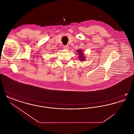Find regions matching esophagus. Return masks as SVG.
Listing matches in <instances>:
<instances>
[{
	"instance_id": "34e87169",
	"label": "esophagus",
	"mask_w": 134,
	"mask_h": 134,
	"mask_svg": "<svg viewBox=\"0 0 134 134\" xmlns=\"http://www.w3.org/2000/svg\"><path fill=\"white\" fill-rule=\"evenodd\" d=\"M64 49H65V50H69V46H67V45H66V46H64Z\"/></svg>"
}]
</instances>
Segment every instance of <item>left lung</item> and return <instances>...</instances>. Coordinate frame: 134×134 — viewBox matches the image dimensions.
<instances>
[{
    "label": "left lung",
    "instance_id": "left-lung-1",
    "mask_svg": "<svg viewBox=\"0 0 134 134\" xmlns=\"http://www.w3.org/2000/svg\"><path fill=\"white\" fill-rule=\"evenodd\" d=\"M76 52L78 55V58L80 61H84L85 60L86 56H84V52L81 49L77 50Z\"/></svg>",
    "mask_w": 134,
    "mask_h": 134
}]
</instances>
